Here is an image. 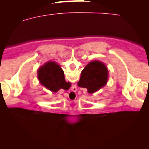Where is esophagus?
<instances>
[{
	"mask_svg": "<svg viewBox=\"0 0 149 149\" xmlns=\"http://www.w3.org/2000/svg\"><path fill=\"white\" fill-rule=\"evenodd\" d=\"M71 91H72V92H75V90H73V89H71Z\"/></svg>",
	"mask_w": 149,
	"mask_h": 149,
	"instance_id": "34e87169",
	"label": "esophagus"
}]
</instances>
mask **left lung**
I'll use <instances>...</instances> for the list:
<instances>
[{
	"label": "left lung",
	"mask_w": 149,
	"mask_h": 149,
	"mask_svg": "<svg viewBox=\"0 0 149 149\" xmlns=\"http://www.w3.org/2000/svg\"><path fill=\"white\" fill-rule=\"evenodd\" d=\"M109 71L102 61L94 60L89 62L81 71L78 85L85 88L88 93L98 91L107 84Z\"/></svg>",
	"instance_id": "left-lung-1"
}]
</instances>
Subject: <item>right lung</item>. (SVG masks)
I'll use <instances>...</instances> for the list:
<instances>
[{
    "label": "right lung",
    "instance_id": "add662e5",
    "mask_svg": "<svg viewBox=\"0 0 149 149\" xmlns=\"http://www.w3.org/2000/svg\"><path fill=\"white\" fill-rule=\"evenodd\" d=\"M37 73L41 85L52 92H57L60 89L69 90L71 87V83L65 80L60 65L55 61H47L39 68Z\"/></svg>",
    "mask_w": 149,
    "mask_h": 149
}]
</instances>
